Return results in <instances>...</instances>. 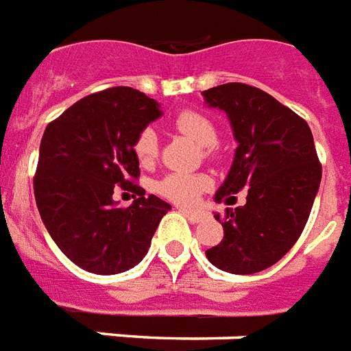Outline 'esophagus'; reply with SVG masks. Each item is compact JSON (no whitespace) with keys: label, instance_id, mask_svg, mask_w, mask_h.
<instances>
[{"label":"esophagus","instance_id":"esophagus-1","mask_svg":"<svg viewBox=\"0 0 351 351\" xmlns=\"http://www.w3.org/2000/svg\"><path fill=\"white\" fill-rule=\"evenodd\" d=\"M181 214L184 215V217H189L192 223H201V221L206 217V214L204 212H201V210H192V208H181L179 210Z\"/></svg>","mask_w":351,"mask_h":351}]
</instances>
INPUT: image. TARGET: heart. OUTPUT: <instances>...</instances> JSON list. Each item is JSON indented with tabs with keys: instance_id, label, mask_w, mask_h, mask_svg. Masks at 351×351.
<instances>
[{
	"instance_id": "heart-1",
	"label": "heart",
	"mask_w": 351,
	"mask_h": 351,
	"mask_svg": "<svg viewBox=\"0 0 351 351\" xmlns=\"http://www.w3.org/2000/svg\"><path fill=\"white\" fill-rule=\"evenodd\" d=\"M173 128L181 132L183 136L197 143L199 147H206L208 152H212L214 143L217 139V130L215 125L208 117L195 110H183L173 117ZM134 154L139 159L141 165H150L158 156V136L152 128L145 130L137 136L134 143ZM208 178L201 173H186L173 172L168 173L158 183V192L162 197L170 199L179 204H192L197 201L203 190L208 189Z\"/></svg>"
}]
</instances>
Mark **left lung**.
I'll list each match as a JSON object with an SVG mask.
<instances>
[{"mask_svg":"<svg viewBox=\"0 0 351 351\" xmlns=\"http://www.w3.org/2000/svg\"><path fill=\"white\" fill-rule=\"evenodd\" d=\"M226 114L237 141L234 161L215 201L246 190V204L226 208L224 237L206 250L215 268L237 276L270 268L295 245L321 184V162L308 123L270 94L224 83L203 92Z\"/></svg>","mask_w":351,"mask_h":351,"instance_id":"obj_1","label":"left lung"}]
</instances>
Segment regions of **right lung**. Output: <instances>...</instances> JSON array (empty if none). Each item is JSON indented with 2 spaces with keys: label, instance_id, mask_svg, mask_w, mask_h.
Returning a JSON list of instances; mask_svg holds the SVG:
<instances>
[{
  "label": "right lung",
  "instance_id": "obj_1",
  "mask_svg": "<svg viewBox=\"0 0 351 351\" xmlns=\"http://www.w3.org/2000/svg\"><path fill=\"white\" fill-rule=\"evenodd\" d=\"M162 116L161 105L130 86L86 96L45 128L34 178L41 221L74 265L114 276L139 265L159 221L172 206L156 195L128 208L114 201V186L139 176L137 136Z\"/></svg>",
  "mask_w": 351,
  "mask_h": 351
}]
</instances>
